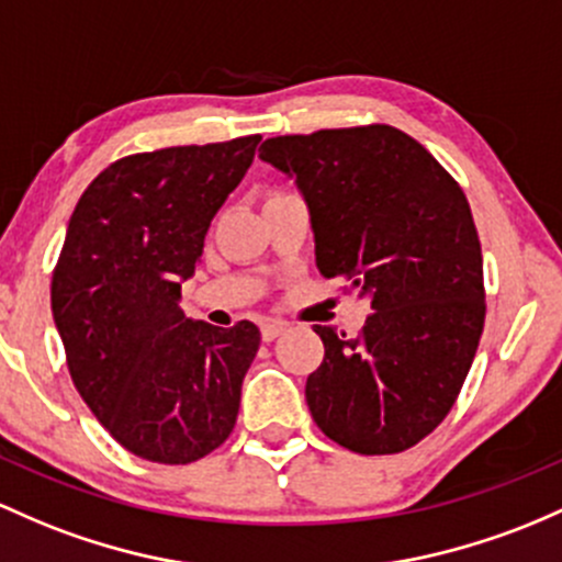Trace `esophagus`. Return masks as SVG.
<instances>
[{"instance_id":"34e87169","label":"esophagus","mask_w":562,"mask_h":562,"mask_svg":"<svg viewBox=\"0 0 562 562\" xmlns=\"http://www.w3.org/2000/svg\"><path fill=\"white\" fill-rule=\"evenodd\" d=\"M285 330H288L285 323H280V319H271V323L261 325V338L263 341H274V338Z\"/></svg>"}]
</instances>
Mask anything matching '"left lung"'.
Segmentation results:
<instances>
[{
  "label": "left lung",
  "mask_w": 562,
  "mask_h": 562,
  "mask_svg": "<svg viewBox=\"0 0 562 562\" xmlns=\"http://www.w3.org/2000/svg\"><path fill=\"white\" fill-rule=\"evenodd\" d=\"M258 157L304 196L319 274L373 310L357 338L314 325L325 344L306 379L314 424L362 456L416 446L453 408L485 323L483 252L464 191L390 125L277 135Z\"/></svg>",
  "instance_id": "obj_1"
}]
</instances>
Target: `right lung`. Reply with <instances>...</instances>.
Here are the masks:
<instances>
[{
    "mask_svg": "<svg viewBox=\"0 0 562 562\" xmlns=\"http://www.w3.org/2000/svg\"><path fill=\"white\" fill-rule=\"evenodd\" d=\"M261 135L131 154L74 207L53 271V319L77 392L122 448L191 464L232 435L261 333L187 317L181 282Z\"/></svg>",
    "mask_w": 562,
    "mask_h": 562,
    "instance_id": "1",
    "label": "right lung"
}]
</instances>
